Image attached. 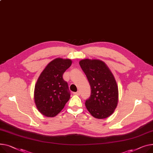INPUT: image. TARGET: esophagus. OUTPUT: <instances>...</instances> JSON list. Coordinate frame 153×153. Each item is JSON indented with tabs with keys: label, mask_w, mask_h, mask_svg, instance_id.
I'll return each mask as SVG.
<instances>
[{
	"label": "esophagus",
	"mask_w": 153,
	"mask_h": 153,
	"mask_svg": "<svg viewBox=\"0 0 153 153\" xmlns=\"http://www.w3.org/2000/svg\"><path fill=\"white\" fill-rule=\"evenodd\" d=\"M74 95H80V92L79 91H76V92H74L73 93Z\"/></svg>",
	"instance_id": "esophagus-1"
}]
</instances>
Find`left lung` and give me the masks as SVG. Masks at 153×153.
Here are the masks:
<instances>
[{
    "mask_svg": "<svg viewBox=\"0 0 153 153\" xmlns=\"http://www.w3.org/2000/svg\"><path fill=\"white\" fill-rule=\"evenodd\" d=\"M79 65L91 87L85 106L97 119H105L113 113L118 102V87L113 74L102 61L85 59Z\"/></svg>",
    "mask_w": 153,
    "mask_h": 153,
    "instance_id": "left-lung-1",
    "label": "left lung"
}]
</instances>
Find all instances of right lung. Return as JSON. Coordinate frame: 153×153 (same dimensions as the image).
Segmentation results:
<instances>
[{"label":"right lung","mask_w":153,"mask_h":153,"mask_svg":"<svg viewBox=\"0 0 153 153\" xmlns=\"http://www.w3.org/2000/svg\"><path fill=\"white\" fill-rule=\"evenodd\" d=\"M71 64V59L56 58L48 64L39 77L34 88V101L43 115L56 116L69 100L70 91L63 75Z\"/></svg>","instance_id":"obj_1"}]
</instances>
